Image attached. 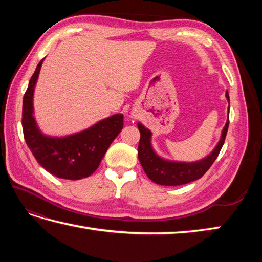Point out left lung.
<instances>
[{
	"label": "left lung",
	"instance_id": "8db88e82",
	"mask_svg": "<svg viewBox=\"0 0 262 262\" xmlns=\"http://www.w3.org/2000/svg\"><path fill=\"white\" fill-rule=\"evenodd\" d=\"M227 101L230 103L229 92L226 91ZM229 116H230V105H229ZM230 119L227 118L226 124L222 130V136L219 144L215 146L214 151L208 157L197 161V162H174V161H168L154 152L151 144L152 133L147 128L144 127L141 122H138L137 127L141 133L140 144H138V159L145 171L146 176L153 182L162 186H180L186 185L191 181H194L202 178L207 170L210 168L214 161L219 157V154L223 146L227 128H229Z\"/></svg>",
	"mask_w": 262,
	"mask_h": 262
}]
</instances>
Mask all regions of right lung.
<instances>
[{
    "label": "right lung",
    "mask_w": 262,
    "mask_h": 262,
    "mask_svg": "<svg viewBox=\"0 0 262 262\" xmlns=\"http://www.w3.org/2000/svg\"><path fill=\"white\" fill-rule=\"evenodd\" d=\"M42 58L29 81L22 102V129L28 147L37 162L49 173L69 180L91 176L104 157L110 144L124 125V116L116 114L98 121L85 130L64 137L43 135L33 117V91Z\"/></svg>",
    "instance_id": "obj_1"
}]
</instances>
